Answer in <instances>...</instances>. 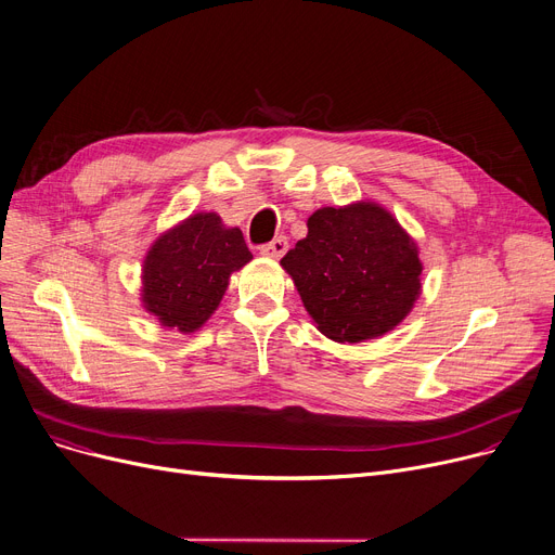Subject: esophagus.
Masks as SVG:
<instances>
[{
	"label": "esophagus",
	"instance_id": "obj_1",
	"mask_svg": "<svg viewBox=\"0 0 555 555\" xmlns=\"http://www.w3.org/2000/svg\"><path fill=\"white\" fill-rule=\"evenodd\" d=\"M285 251H287V238H285V236H276L272 243L260 247V254H262V256L274 258V260L281 258Z\"/></svg>",
	"mask_w": 555,
	"mask_h": 555
}]
</instances>
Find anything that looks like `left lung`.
I'll use <instances>...</instances> for the list:
<instances>
[{
	"mask_svg": "<svg viewBox=\"0 0 555 555\" xmlns=\"http://www.w3.org/2000/svg\"><path fill=\"white\" fill-rule=\"evenodd\" d=\"M317 331L337 344L383 337L423 293L416 241L383 204L322 207L308 236L281 258Z\"/></svg>",
	"mask_w": 555,
	"mask_h": 555,
	"instance_id": "1",
	"label": "left lung"
}]
</instances>
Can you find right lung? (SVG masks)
<instances>
[{
    "instance_id": "right-lung-1",
    "label": "right lung",
    "mask_w": 555,
    "mask_h": 555,
    "mask_svg": "<svg viewBox=\"0 0 555 555\" xmlns=\"http://www.w3.org/2000/svg\"><path fill=\"white\" fill-rule=\"evenodd\" d=\"M251 260L238 227L214 211H199L151 245L141 268V306L164 328L199 331L218 310L229 276Z\"/></svg>"
}]
</instances>
